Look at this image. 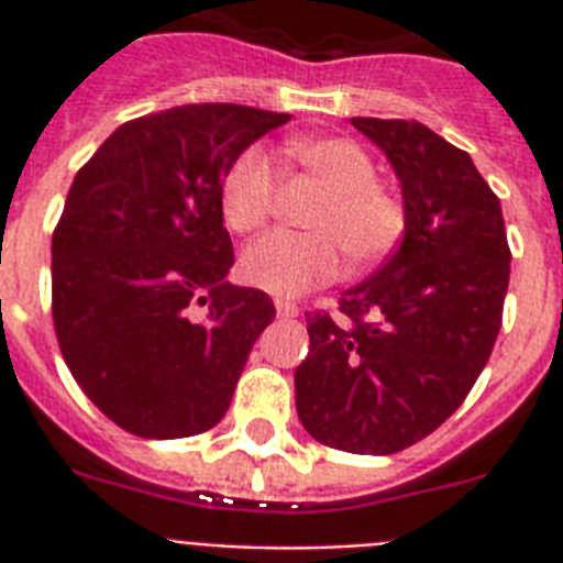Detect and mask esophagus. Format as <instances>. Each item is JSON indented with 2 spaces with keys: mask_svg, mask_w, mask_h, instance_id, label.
Returning <instances> with one entry per match:
<instances>
[{
  "mask_svg": "<svg viewBox=\"0 0 563 563\" xmlns=\"http://www.w3.org/2000/svg\"><path fill=\"white\" fill-rule=\"evenodd\" d=\"M274 307H277V316L280 318H298L300 316V309L295 307V303H289V300H277Z\"/></svg>",
  "mask_w": 563,
  "mask_h": 563,
  "instance_id": "obj_1",
  "label": "esophagus"
}]
</instances>
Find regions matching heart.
Wrapping results in <instances>:
<instances>
[{
	"instance_id": "b5f03b06",
	"label": "heart",
	"mask_w": 563,
	"mask_h": 563,
	"mask_svg": "<svg viewBox=\"0 0 563 563\" xmlns=\"http://www.w3.org/2000/svg\"><path fill=\"white\" fill-rule=\"evenodd\" d=\"M286 154L307 178L324 189L309 212L312 233H268L245 247L242 277L277 298L335 280L344 254L356 268L379 263L402 236L406 210L400 198L376 184V163L347 136H309L286 145ZM274 169L263 148H247L221 178V219L233 233H254L274 207Z\"/></svg>"
}]
</instances>
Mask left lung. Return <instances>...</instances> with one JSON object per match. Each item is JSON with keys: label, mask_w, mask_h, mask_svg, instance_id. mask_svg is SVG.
I'll list each match as a JSON object with an SVG mask.
<instances>
[{"label": "left lung", "mask_w": 563, "mask_h": 563, "mask_svg": "<svg viewBox=\"0 0 563 563\" xmlns=\"http://www.w3.org/2000/svg\"><path fill=\"white\" fill-rule=\"evenodd\" d=\"M400 180V247L339 300L307 312L295 406L309 435L344 453L391 455L453 415L488 362L511 251L499 198L471 154L420 122L351 119Z\"/></svg>", "instance_id": "left-lung-1"}]
</instances>
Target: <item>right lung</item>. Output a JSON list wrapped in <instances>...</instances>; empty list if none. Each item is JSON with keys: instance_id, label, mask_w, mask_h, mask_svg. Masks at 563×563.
Instances as JSON below:
<instances>
[{"instance_id": "1", "label": "right lung", "mask_w": 563, "mask_h": 563, "mask_svg": "<svg viewBox=\"0 0 563 563\" xmlns=\"http://www.w3.org/2000/svg\"><path fill=\"white\" fill-rule=\"evenodd\" d=\"M289 113L184 104L119 125L84 163L52 236L66 368L117 427L187 438L224 418L272 298L228 283L221 178Z\"/></svg>"}]
</instances>
